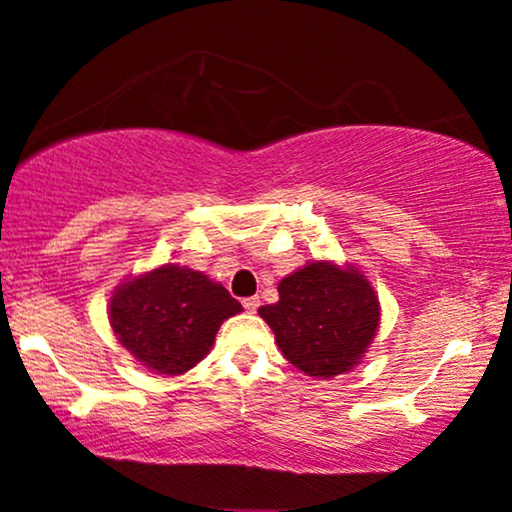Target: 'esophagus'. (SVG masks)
<instances>
[{
    "label": "esophagus",
    "mask_w": 512,
    "mask_h": 512,
    "mask_svg": "<svg viewBox=\"0 0 512 512\" xmlns=\"http://www.w3.org/2000/svg\"><path fill=\"white\" fill-rule=\"evenodd\" d=\"M260 305H262V300L257 298V295H252V298H245V300H243V307H245V310H248V312H257V307H260Z\"/></svg>",
    "instance_id": "esophagus-1"
}]
</instances>
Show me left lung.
Segmentation results:
<instances>
[{
  "instance_id": "1",
  "label": "left lung",
  "mask_w": 512,
  "mask_h": 512,
  "mask_svg": "<svg viewBox=\"0 0 512 512\" xmlns=\"http://www.w3.org/2000/svg\"><path fill=\"white\" fill-rule=\"evenodd\" d=\"M283 357L331 379L360 362L379 326V300L357 269L312 262L279 283V303L260 307Z\"/></svg>"
}]
</instances>
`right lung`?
<instances>
[{
  "label": "right lung",
  "instance_id": "1",
  "mask_svg": "<svg viewBox=\"0 0 512 512\" xmlns=\"http://www.w3.org/2000/svg\"><path fill=\"white\" fill-rule=\"evenodd\" d=\"M240 310L221 283L164 264L121 283L109 305V322L121 346L145 367L176 377L209 353L221 322Z\"/></svg>",
  "mask_w": 512,
  "mask_h": 512
}]
</instances>
